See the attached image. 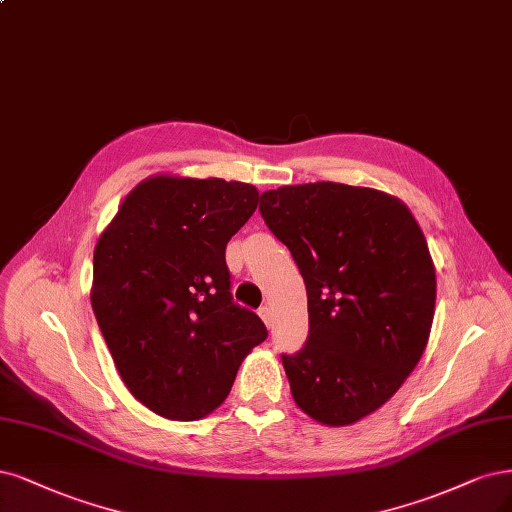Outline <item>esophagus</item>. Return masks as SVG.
Wrapping results in <instances>:
<instances>
[{
  "mask_svg": "<svg viewBox=\"0 0 512 512\" xmlns=\"http://www.w3.org/2000/svg\"><path fill=\"white\" fill-rule=\"evenodd\" d=\"M258 315L262 317V322H264V324L271 326V309H269L267 305H262V307L258 309Z\"/></svg>",
  "mask_w": 512,
  "mask_h": 512,
  "instance_id": "1",
  "label": "esophagus"
}]
</instances>
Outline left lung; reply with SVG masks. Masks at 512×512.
<instances>
[{
    "label": "left lung",
    "instance_id": "obj_1",
    "mask_svg": "<svg viewBox=\"0 0 512 512\" xmlns=\"http://www.w3.org/2000/svg\"><path fill=\"white\" fill-rule=\"evenodd\" d=\"M258 209L307 288V341L281 354L292 398L320 424H354L398 392L426 349L436 301L426 237L373 188L281 186Z\"/></svg>",
    "mask_w": 512,
    "mask_h": 512
}]
</instances>
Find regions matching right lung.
<instances>
[{"instance_id": "right-lung-1", "label": "right lung", "mask_w": 512, "mask_h": 512, "mask_svg": "<svg viewBox=\"0 0 512 512\" xmlns=\"http://www.w3.org/2000/svg\"><path fill=\"white\" fill-rule=\"evenodd\" d=\"M256 203L258 190L243 182L156 175L129 192L97 241V324L129 392L156 415L214 411L269 337L233 301L224 256Z\"/></svg>"}]
</instances>
